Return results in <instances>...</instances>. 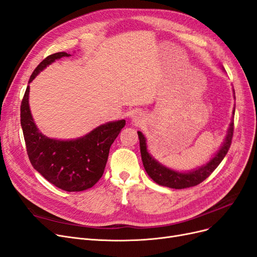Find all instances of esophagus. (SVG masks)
I'll return each mask as SVG.
<instances>
[{
    "mask_svg": "<svg viewBox=\"0 0 257 257\" xmlns=\"http://www.w3.org/2000/svg\"><path fill=\"white\" fill-rule=\"evenodd\" d=\"M143 119V115L141 113H137L135 116H133V121L137 122V124H139V122H141Z\"/></svg>",
    "mask_w": 257,
    "mask_h": 257,
    "instance_id": "obj_1",
    "label": "esophagus"
}]
</instances>
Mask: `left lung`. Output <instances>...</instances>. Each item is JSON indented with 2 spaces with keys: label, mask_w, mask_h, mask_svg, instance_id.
Returning a JSON list of instances; mask_svg holds the SVG:
<instances>
[{
  "label": "left lung",
  "mask_w": 257,
  "mask_h": 257,
  "mask_svg": "<svg viewBox=\"0 0 257 257\" xmlns=\"http://www.w3.org/2000/svg\"><path fill=\"white\" fill-rule=\"evenodd\" d=\"M235 94V93H234ZM235 97V95H234ZM235 112V108L233 110V114ZM233 129H234V122L231 121L230 127L228 129L227 137L225 139L224 144L220 147V149L215 153V155L212 158L206 165L198 167V168L188 171V172H177L171 170L167 167L160 164L158 161L154 160L152 156L149 154L147 150V144L146 139L141 131H138L139 139H140V147H141V155L143 165L145 167V170L148 173V175L152 180L161 186L169 187L172 189H185L189 187H193L202 182H204L206 178L213 172L220 162L224 160L226 156L233 138Z\"/></svg>",
  "instance_id": "1"
}]
</instances>
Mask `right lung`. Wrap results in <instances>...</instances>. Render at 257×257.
Listing matches in <instances>:
<instances>
[{
	"label": "right lung",
	"instance_id": "obj_1",
	"mask_svg": "<svg viewBox=\"0 0 257 257\" xmlns=\"http://www.w3.org/2000/svg\"><path fill=\"white\" fill-rule=\"evenodd\" d=\"M63 57H70V54L57 52L48 55L32 72L28 84L48 65ZM28 97L29 85L21 104V126L33 168L65 191H84L94 186L104 173L111 145L125 127L126 120L106 122L76 140L49 139L36 126Z\"/></svg>",
	"mask_w": 257,
	"mask_h": 257
}]
</instances>
